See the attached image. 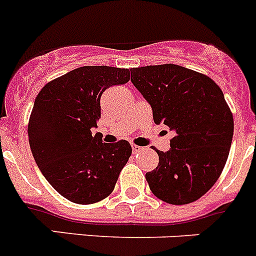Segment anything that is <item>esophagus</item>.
<instances>
[{
	"mask_svg": "<svg viewBox=\"0 0 256 256\" xmlns=\"http://www.w3.org/2000/svg\"><path fill=\"white\" fill-rule=\"evenodd\" d=\"M132 150H133V153H138V152H140V150H143V147H140V146H137V144H133Z\"/></svg>",
	"mask_w": 256,
	"mask_h": 256,
	"instance_id": "34e87169",
	"label": "esophagus"
}]
</instances>
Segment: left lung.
<instances>
[{"label": "left lung", "mask_w": 256, "mask_h": 256, "mask_svg": "<svg viewBox=\"0 0 256 256\" xmlns=\"http://www.w3.org/2000/svg\"><path fill=\"white\" fill-rule=\"evenodd\" d=\"M130 82L174 137L171 150H154L156 170L146 174L150 191L171 205H186L215 184L230 152L234 118L222 90L208 75L174 64L130 69Z\"/></svg>", "instance_id": "obj_1"}]
</instances>
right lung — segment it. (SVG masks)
I'll use <instances>...</instances> for the list:
<instances>
[{"label":"right lung","instance_id":"add662e5","mask_svg":"<svg viewBox=\"0 0 256 256\" xmlns=\"http://www.w3.org/2000/svg\"><path fill=\"white\" fill-rule=\"evenodd\" d=\"M130 78V69L82 66L48 82L36 96L28 126L31 152L48 184L72 202L108 197L132 154L128 140L103 143L90 130L100 118L104 90Z\"/></svg>","mask_w":256,"mask_h":256}]
</instances>
